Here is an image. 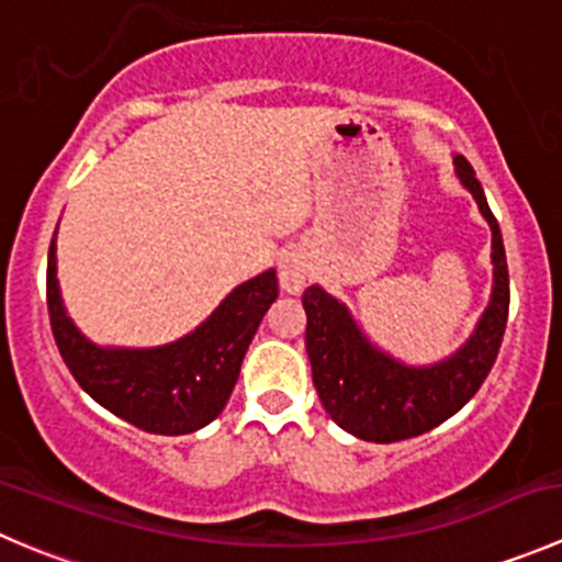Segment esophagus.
I'll return each mask as SVG.
<instances>
[{
    "label": "esophagus",
    "instance_id": "obj_1",
    "mask_svg": "<svg viewBox=\"0 0 562 562\" xmlns=\"http://www.w3.org/2000/svg\"><path fill=\"white\" fill-rule=\"evenodd\" d=\"M307 280H310V269H307V260H304V255L296 252V249H291V252L282 255L280 258L282 291L291 293V296H296V293H302L304 288H307Z\"/></svg>",
    "mask_w": 562,
    "mask_h": 562
}]
</instances>
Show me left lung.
<instances>
[{
	"mask_svg": "<svg viewBox=\"0 0 562 562\" xmlns=\"http://www.w3.org/2000/svg\"><path fill=\"white\" fill-rule=\"evenodd\" d=\"M453 165L492 231V296L464 346L431 364L403 362L364 335L346 302L321 285L302 296L304 346L321 403L342 431L364 442H401L442 426L481 390L503 342L510 302L503 233L470 161L456 156Z\"/></svg>",
	"mask_w": 562,
	"mask_h": 562,
	"instance_id": "obj_1",
	"label": "left lung"
}]
</instances>
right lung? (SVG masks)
I'll use <instances>...</instances> for the list:
<instances>
[{"label":"right lung","mask_w":562,"mask_h":562,"mask_svg":"<svg viewBox=\"0 0 562 562\" xmlns=\"http://www.w3.org/2000/svg\"><path fill=\"white\" fill-rule=\"evenodd\" d=\"M277 271L233 288L189 335L165 346H98L65 310L57 280V233L48 247L46 302L54 340L81 390L120 419L161 437L205 428L231 401L244 353L277 299Z\"/></svg>","instance_id":"obj_1"}]
</instances>
